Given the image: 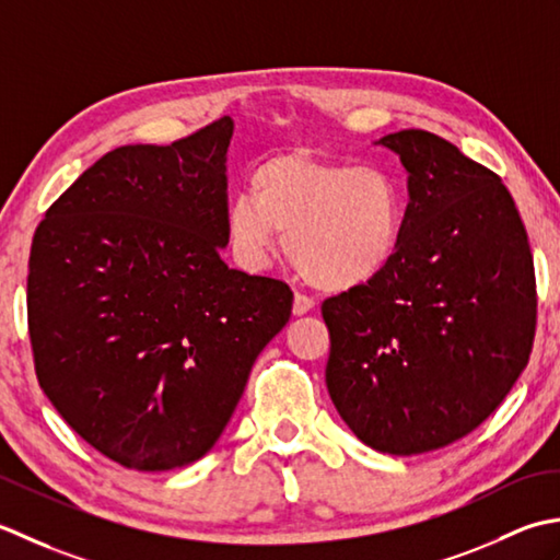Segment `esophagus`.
I'll list each match as a JSON object with an SVG mask.
<instances>
[{"instance_id": "obj_1", "label": "esophagus", "mask_w": 560, "mask_h": 560, "mask_svg": "<svg viewBox=\"0 0 560 560\" xmlns=\"http://www.w3.org/2000/svg\"><path fill=\"white\" fill-rule=\"evenodd\" d=\"M312 310H314V300H312V296L296 292V294H294V302H292L294 316H304V314H310Z\"/></svg>"}]
</instances>
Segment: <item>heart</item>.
<instances>
[{
    "label": "heart",
    "mask_w": 560,
    "mask_h": 560,
    "mask_svg": "<svg viewBox=\"0 0 560 560\" xmlns=\"http://www.w3.org/2000/svg\"><path fill=\"white\" fill-rule=\"evenodd\" d=\"M248 192L224 212L226 242L248 270L268 268L288 234L302 276L346 292L380 278L401 246L404 196L384 168L294 150L250 171Z\"/></svg>",
    "instance_id": "heart-1"
}]
</instances>
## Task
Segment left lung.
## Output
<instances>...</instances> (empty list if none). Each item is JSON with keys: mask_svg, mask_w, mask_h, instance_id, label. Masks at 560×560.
Instances as JSON below:
<instances>
[{"mask_svg": "<svg viewBox=\"0 0 560 560\" xmlns=\"http://www.w3.org/2000/svg\"><path fill=\"white\" fill-rule=\"evenodd\" d=\"M380 144L408 171L404 236L380 278L324 300L326 386L364 444L408 456L462 440L503 404L532 355L536 278L495 171L428 130Z\"/></svg>", "mask_w": 560, "mask_h": 560, "instance_id": "8db88e82", "label": "left lung"}]
</instances>
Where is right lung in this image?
I'll list each match as a JSON object with an SVG mask.
<instances>
[{
	"label": "right lung",
	"mask_w": 560,
	"mask_h": 560,
	"mask_svg": "<svg viewBox=\"0 0 560 560\" xmlns=\"http://www.w3.org/2000/svg\"><path fill=\"white\" fill-rule=\"evenodd\" d=\"M220 118L166 147H118L33 234L28 336L40 389L79 438L137 471L200 459L292 314L288 282L226 246Z\"/></svg>",
	"instance_id": "obj_1"
}]
</instances>
